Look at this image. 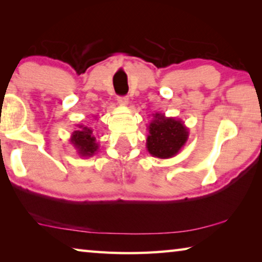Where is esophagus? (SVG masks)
Returning <instances> with one entry per match:
<instances>
[{
    "instance_id": "obj_1",
    "label": "esophagus",
    "mask_w": 262,
    "mask_h": 262,
    "mask_svg": "<svg viewBox=\"0 0 262 262\" xmlns=\"http://www.w3.org/2000/svg\"><path fill=\"white\" fill-rule=\"evenodd\" d=\"M128 97L127 96H125V97H118V101H119V104L120 105H127L128 104Z\"/></svg>"
}]
</instances>
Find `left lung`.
<instances>
[{
    "instance_id": "1",
    "label": "left lung",
    "mask_w": 262,
    "mask_h": 262,
    "mask_svg": "<svg viewBox=\"0 0 262 262\" xmlns=\"http://www.w3.org/2000/svg\"><path fill=\"white\" fill-rule=\"evenodd\" d=\"M152 117L147 128V150L156 158L174 157L188 140V128L180 119L167 118L162 113H155Z\"/></svg>"
}]
</instances>
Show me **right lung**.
I'll use <instances>...</instances> for the list:
<instances>
[{
  "label": "right lung",
  "instance_id": "1",
  "mask_svg": "<svg viewBox=\"0 0 262 262\" xmlns=\"http://www.w3.org/2000/svg\"><path fill=\"white\" fill-rule=\"evenodd\" d=\"M76 127L77 129L73 132L69 139L70 143L73 144L79 157H92L99 149V144L96 141L94 128L84 125H77Z\"/></svg>",
  "mask_w": 262,
  "mask_h": 262
}]
</instances>
